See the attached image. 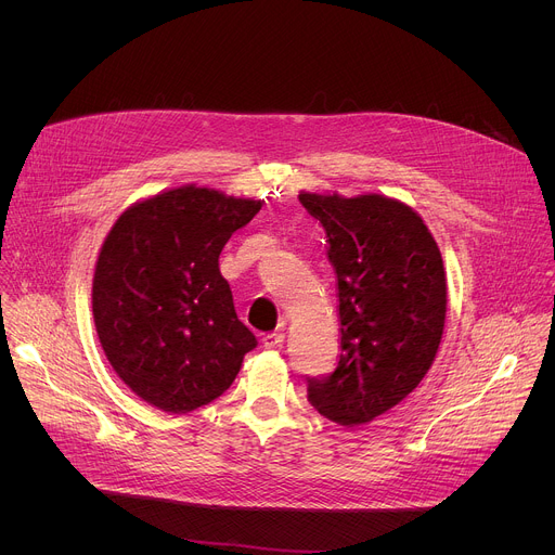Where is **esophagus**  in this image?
<instances>
[{
  "label": "esophagus",
  "instance_id": "1",
  "mask_svg": "<svg viewBox=\"0 0 555 555\" xmlns=\"http://www.w3.org/2000/svg\"><path fill=\"white\" fill-rule=\"evenodd\" d=\"M283 340H285V336H283L281 332H272V334H266V336L261 338V343H263V347H266V349L281 347V345H283Z\"/></svg>",
  "mask_w": 555,
  "mask_h": 555
}]
</instances>
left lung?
Returning a JSON list of instances; mask_svg holds the SVG:
<instances>
[{"mask_svg": "<svg viewBox=\"0 0 555 555\" xmlns=\"http://www.w3.org/2000/svg\"><path fill=\"white\" fill-rule=\"evenodd\" d=\"M298 199L325 228L340 319L338 366L307 379V400L340 426H362L409 398L435 362L448 305L443 259L400 199L307 191Z\"/></svg>", "mask_w": 555, "mask_h": 555, "instance_id": "obj_1", "label": "left lung"}]
</instances>
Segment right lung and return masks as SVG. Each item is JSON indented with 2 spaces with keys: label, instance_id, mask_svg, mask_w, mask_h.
Returning <instances> with one entry per match:
<instances>
[{
  "label": "right lung",
  "instance_id": "1",
  "mask_svg": "<svg viewBox=\"0 0 555 555\" xmlns=\"http://www.w3.org/2000/svg\"><path fill=\"white\" fill-rule=\"evenodd\" d=\"M261 204L184 184L131 204L107 232L94 325L112 369L146 404L182 415L217 400L257 347L219 255Z\"/></svg>",
  "mask_w": 555,
  "mask_h": 555
}]
</instances>
